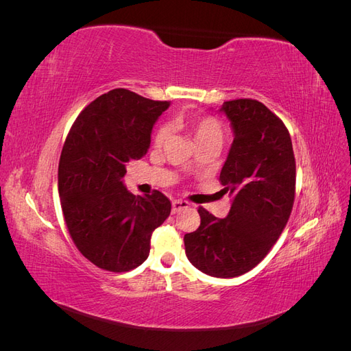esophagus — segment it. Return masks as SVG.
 Instances as JSON below:
<instances>
[{
	"label": "esophagus",
	"instance_id": "1",
	"mask_svg": "<svg viewBox=\"0 0 351 351\" xmlns=\"http://www.w3.org/2000/svg\"><path fill=\"white\" fill-rule=\"evenodd\" d=\"M189 202H186V200H178V199H176V200H173V212L176 214V212H178V210H182V209H186V208H189Z\"/></svg>",
	"mask_w": 351,
	"mask_h": 351
}]
</instances>
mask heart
I'll return each instance as SVG.
<instances>
[{
	"label": "heart",
	"instance_id": "heart-1",
	"mask_svg": "<svg viewBox=\"0 0 351 351\" xmlns=\"http://www.w3.org/2000/svg\"><path fill=\"white\" fill-rule=\"evenodd\" d=\"M176 124L180 130L186 132L189 136L193 137L196 145H205V143H217L222 145L224 141V130L219 121H217L212 117L206 115H178L176 119ZM168 137V130L165 125L158 127L154 143L155 146H162Z\"/></svg>",
	"mask_w": 351,
	"mask_h": 351
}]
</instances>
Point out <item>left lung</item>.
<instances>
[{"label":"left lung","instance_id":"1","mask_svg":"<svg viewBox=\"0 0 351 351\" xmlns=\"http://www.w3.org/2000/svg\"><path fill=\"white\" fill-rule=\"evenodd\" d=\"M219 111L234 134L219 174L231 208L226 218L199 208L200 226L184 236V247L199 271L234 278L267 256L289 221L295 161L289 130L262 102L227 101Z\"/></svg>","mask_w":351,"mask_h":351}]
</instances>
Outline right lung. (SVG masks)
<instances>
[{"label": "right lung", "instance_id": "obj_1", "mask_svg": "<svg viewBox=\"0 0 351 351\" xmlns=\"http://www.w3.org/2000/svg\"><path fill=\"white\" fill-rule=\"evenodd\" d=\"M168 107V101L112 89L80 112L62 146V214L76 247L101 269L125 272L142 265L154 230L171 212L161 192L134 196L123 180L127 162L149 149L154 124Z\"/></svg>", "mask_w": 351, "mask_h": 351}]
</instances>
